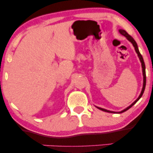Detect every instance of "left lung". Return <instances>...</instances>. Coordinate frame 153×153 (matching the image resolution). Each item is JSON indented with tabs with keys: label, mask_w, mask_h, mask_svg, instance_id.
Listing matches in <instances>:
<instances>
[{
	"label": "left lung",
	"mask_w": 153,
	"mask_h": 153,
	"mask_svg": "<svg viewBox=\"0 0 153 153\" xmlns=\"http://www.w3.org/2000/svg\"><path fill=\"white\" fill-rule=\"evenodd\" d=\"M119 32H120V34H121L124 35V36H126V37H127V39L129 40V42H131V44H132V45H133V46H134V49H135V51H136V52H137V55H138L139 58H140V62H141V63H142V68H143V76H144V80H144V82H143V90H142L141 94H140V96H139L138 99H137L136 101H135L134 103H131V104L130 105V106H128L127 108H125V109H124L123 111H121V112H119V113H123V112L126 111H127L128 109H129V108H130L131 107L133 106V105H134L135 103H137V101H138V100L140 99V98L142 97V96H143V93H144V91H145V85H146V73H145V62H144V60H143V56H142V54H140V51H139V50H138V47H137V45L136 42L134 41V39H133L132 37H131V36H130V35H129V34H128V33H127V31H126L122 30V29H120V30H119ZM98 108H99V109H100V110H101V111H103L109 112V113H114V111H111L106 110V109H104V108H99V107H98Z\"/></svg>",
	"instance_id": "8db88e82"
}]
</instances>
